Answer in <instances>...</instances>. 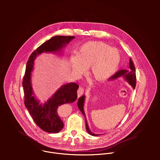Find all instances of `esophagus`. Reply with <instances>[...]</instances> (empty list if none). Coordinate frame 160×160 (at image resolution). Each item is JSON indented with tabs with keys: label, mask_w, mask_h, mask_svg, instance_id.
<instances>
[{
	"label": "esophagus",
	"mask_w": 160,
	"mask_h": 160,
	"mask_svg": "<svg viewBox=\"0 0 160 160\" xmlns=\"http://www.w3.org/2000/svg\"><path fill=\"white\" fill-rule=\"evenodd\" d=\"M84 92V88L83 87H80L77 90V95H78V97H80Z\"/></svg>",
	"instance_id": "34e87169"
}]
</instances>
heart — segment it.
<instances>
[{
	"label": "heart",
	"instance_id": "b5f03b06",
	"mask_svg": "<svg viewBox=\"0 0 160 160\" xmlns=\"http://www.w3.org/2000/svg\"><path fill=\"white\" fill-rule=\"evenodd\" d=\"M120 56L118 51L99 41H89L83 44L77 54L70 57L73 72L78 75L89 68V75L95 82H102L108 79L119 65Z\"/></svg>",
	"mask_w": 160,
	"mask_h": 160
}]
</instances>
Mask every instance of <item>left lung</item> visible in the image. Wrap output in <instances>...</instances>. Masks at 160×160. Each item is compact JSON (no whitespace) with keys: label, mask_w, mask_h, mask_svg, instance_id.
Wrapping results in <instances>:
<instances>
[{"label":"left lung","mask_w":160,"mask_h":160,"mask_svg":"<svg viewBox=\"0 0 160 160\" xmlns=\"http://www.w3.org/2000/svg\"><path fill=\"white\" fill-rule=\"evenodd\" d=\"M124 77L125 80L128 82L129 84H130L132 87L133 88H135V85H136V74H135V68L134 66V64L133 62V61H132V59L130 58V61H129V68L127 70H120L119 71H118L117 72H116L115 74H114L112 77L111 78L112 79H115V78H117L120 77ZM84 99H85V97L84 96L80 97L78 99V107L80 109V110L81 111V112H82V114L83 115V116L85 117V112H84V110H83V104H84ZM85 120V127H86V130L88 132V133L93 136H97L98 135L95 134L94 133H92L89 130L88 126L87 125V120Z\"/></svg>","instance_id":"obj_1"}]
</instances>
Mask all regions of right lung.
<instances>
[{"mask_svg":"<svg viewBox=\"0 0 160 160\" xmlns=\"http://www.w3.org/2000/svg\"><path fill=\"white\" fill-rule=\"evenodd\" d=\"M74 38L73 36L60 35L52 37L40 45L31 54L27 63L22 82L24 89L25 105L37 125L43 131L49 133H58L62 129L64 124L60 118L59 106L63 104L71 103L76 101L77 91L79 86L75 83L62 85L47 102L42 106L32 96L31 72L37 55L42 52L59 51L64 45L69 43Z\"/></svg>","mask_w":160,"mask_h":160,"instance_id":"add662e5","label":"right lung"}]
</instances>
